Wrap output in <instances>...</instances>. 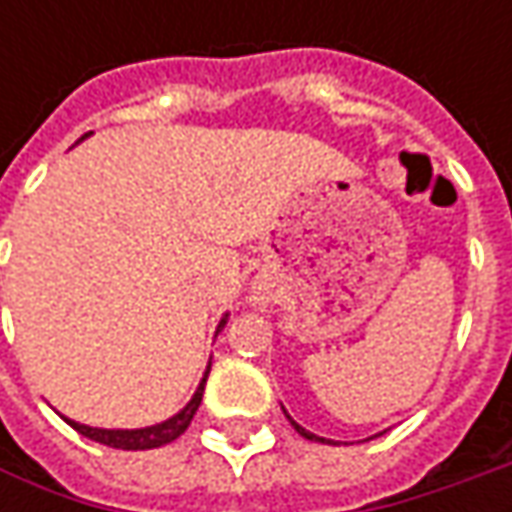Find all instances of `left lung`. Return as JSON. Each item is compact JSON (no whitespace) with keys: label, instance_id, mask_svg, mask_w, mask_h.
<instances>
[{"label":"left lung","instance_id":"1","mask_svg":"<svg viewBox=\"0 0 512 512\" xmlns=\"http://www.w3.org/2000/svg\"><path fill=\"white\" fill-rule=\"evenodd\" d=\"M282 410H285V407H282ZM285 416H287V410H285ZM287 419H290V416H287ZM290 424H293V430H296L299 436H305V439H310V442H327V444H330V439H325V436H316V433H310V430H305V427H302L299 422H293V419H290Z\"/></svg>","mask_w":512,"mask_h":512}]
</instances>
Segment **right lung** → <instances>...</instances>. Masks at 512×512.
I'll return each mask as SVG.
<instances>
[{
    "instance_id": "1",
    "label": "right lung",
    "mask_w": 512,
    "mask_h": 512,
    "mask_svg": "<svg viewBox=\"0 0 512 512\" xmlns=\"http://www.w3.org/2000/svg\"><path fill=\"white\" fill-rule=\"evenodd\" d=\"M90 133H85L79 142H85ZM227 319H230V313L222 316V322L216 325V336L225 330ZM207 373H210V362L205 367V376H202V382L196 387V393L190 396V402L179 410V413H173L170 419L165 422H156L150 424V427H133V430H108V427H90V424H79L68 419V416H62L65 422L73 427V430H79L82 436H88L90 442H99V444H108V447H116V450H153V447H162V444H170L173 439H179L182 433L187 430V424L193 422V416H196V410H199V404H202V393H205V384H207Z\"/></svg>"
}]
</instances>
